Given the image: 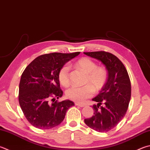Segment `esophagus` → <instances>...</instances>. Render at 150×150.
Segmentation results:
<instances>
[{
  "label": "esophagus",
  "mask_w": 150,
  "mask_h": 150,
  "mask_svg": "<svg viewBox=\"0 0 150 150\" xmlns=\"http://www.w3.org/2000/svg\"><path fill=\"white\" fill-rule=\"evenodd\" d=\"M75 105L80 106V107H81V108H83V107H84V106H85V105H84V104H82V103H79V102H75Z\"/></svg>",
  "instance_id": "obj_1"
}]
</instances>
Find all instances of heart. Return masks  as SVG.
<instances>
[{"label":"heart","instance_id":"obj_1","mask_svg":"<svg viewBox=\"0 0 150 150\" xmlns=\"http://www.w3.org/2000/svg\"><path fill=\"white\" fill-rule=\"evenodd\" d=\"M75 66L86 74L85 83L83 86L74 85L66 91V97L77 102H83L94 93V90H101L108 79V72L104 67H97V64L88 58H82L75 63ZM59 82L62 86L67 87L70 84L69 66L65 64L58 73Z\"/></svg>","mask_w":150,"mask_h":150}]
</instances>
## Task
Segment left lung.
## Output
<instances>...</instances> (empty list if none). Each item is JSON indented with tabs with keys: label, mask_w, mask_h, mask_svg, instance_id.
Masks as SVG:
<instances>
[{
	"label": "left lung",
	"mask_w": 150,
	"mask_h": 150,
	"mask_svg": "<svg viewBox=\"0 0 150 150\" xmlns=\"http://www.w3.org/2000/svg\"><path fill=\"white\" fill-rule=\"evenodd\" d=\"M102 62L108 70V79L97 96L92 100L94 114L84 119L87 126L100 132H108L124 117L131 97V84L123 64L117 57L104 51L84 52Z\"/></svg>",
	"instance_id": "obj_1"
}]
</instances>
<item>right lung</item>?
I'll return each instance as SVG.
<instances>
[{"label": "right lung", "instance_id": "1", "mask_svg": "<svg viewBox=\"0 0 150 150\" xmlns=\"http://www.w3.org/2000/svg\"><path fill=\"white\" fill-rule=\"evenodd\" d=\"M79 54H43L24 70L19 85L18 99L24 115L33 126L45 130L58 126L64 121L68 109L74 105L69 100L59 102L55 100L63 95L58 80L59 69Z\"/></svg>", "mask_w": 150, "mask_h": 150}]
</instances>
